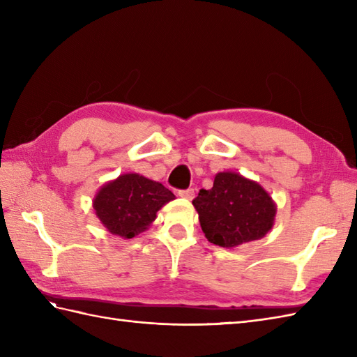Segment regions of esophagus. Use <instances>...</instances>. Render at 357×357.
<instances>
[{"instance_id": "obj_1", "label": "esophagus", "mask_w": 357, "mask_h": 357, "mask_svg": "<svg viewBox=\"0 0 357 357\" xmlns=\"http://www.w3.org/2000/svg\"><path fill=\"white\" fill-rule=\"evenodd\" d=\"M178 197L185 198V199H193V197H195V192H193V189H185V190H178Z\"/></svg>"}]
</instances>
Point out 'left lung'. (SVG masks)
Listing matches in <instances>:
<instances>
[{
    "label": "left lung",
    "mask_w": 357,
    "mask_h": 357,
    "mask_svg": "<svg viewBox=\"0 0 357 357\" xmlns=\"http://www.w3.org/2000/svg\"><path fill=\"white\" fill-rule=\"evenodd\" d=\"M207 240L232 248L261 240L273 228L277 207L259 183L236 172H219L210 190L192 201Z\"/></svg>",
    "instance_id": "obj_1"
}]
</instances>
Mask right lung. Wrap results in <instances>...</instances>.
Segmentation results:
<instances>
[{
  "label": "right lung",
  "mask_w": 357,
  "mask_h": 357,
  "mask_svg": "<svg viewBox=\"0 0 357 357\" xmlns=\"http://www.w3.org/2000/svg\"><path fill=\"white\" fill-rule=\"evenodd\" d=\"M174 198L160 183L131 172L104 185L93 199V210L107 231L132 238L147 229L156 213Z\"/></svg>",
  "instance_id": "obj_1"
}]
</instances>
